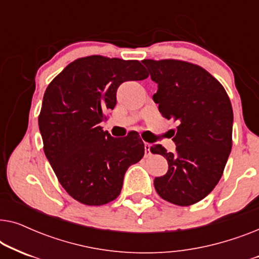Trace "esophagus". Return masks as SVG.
Instances as JSON below:
<instances>
[{
	"instance_id": "34e87169",
	"label": "esophagus",
	"mask_w": 259,
	"mask_h": 259,
	"mask_svg": "<svg viewBox=\"0 0 259 259\" xmlns=\"http://www.w3.org/2000/svg\"><path fill=\"white\" fill-rule=\"evenodd\" d=\"M144 146H145V155H150L151 154V144L145 143Z\"/></svg>"
}]
</instances>
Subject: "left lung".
Instances as JSON below:
<instances>
[{
	"instance_id": "obj_1",
	"label": "left lung",
	"mask_w": 259,
	"mask_h": 259,
	"mask_svg": "<svg viewBox=\"0 0 259 259\" xmlns=\"http://www.w3.org/2000/svg\"><path fill=\"white\" fill-rule=\"evenodd\" d=\"M158 83L153 95L159 112L178 121L176 152L153 145L151 152L168 162L167 173L154 179L162 199L189 206L204 199L222 178L232 147L233 112L229 95L200 66L182 60H143Z\"/></svg>"
}]
</instances>
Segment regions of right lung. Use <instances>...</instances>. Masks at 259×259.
Here are the masks:
<instances>
[{
  "instance_id": "1",
  "label": "right lung",
  "mask_w": 259,
  "mask_h": 259,
  "mask_svg": "<svg viewBox=\"0 0 259 259\" xmlns=\"http://www.w3.org/2000/svg\"><path fill=\"white\" fill-rule=\"evenodd\" d=\"M147 76L137 60L92 55L70 62L48 84L38 115L44 151L63 189L81 204L114 200L127 168L144 157L137 133L113 138L100 122L115 107L120 84Z\"/></svg>"
}]
</instances>
